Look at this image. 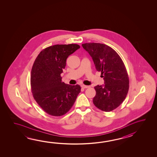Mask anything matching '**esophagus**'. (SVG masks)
I'll return each instance as SVG.
<instances>
[{"label":"esophagus","mask_w":157,"mask_h":157,"mask_svg":"<svg viewBox=\"0 0 157 157\" xmlns=\"http://www.w3.org/2000/svg\"><path fill=\"white\" fill-rule=\"evenodd\" d=\"M81 86L83 89H87V88H89L90 87V86H87V85H82Z\"/></svg>","instance_id":"1"}]
</instances>
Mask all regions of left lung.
Instances as JSON below:
<instances>
[{
  "instance_id": "8db88e82",
  "label": "left lung",
  "mask_w": 157,
  "mask_h": 157,
  "mask_svg": "<svg viewBox=\"0 0 157 157\" xmlns=\"http://www.w3.org/2000/svg\"><path fill=\"white\" fill-rule=\"evenodd\" d=\"M93 60L97 71L101 72L104 85L94 87L93 103L98 109L110 112L120 106L127 96L129 79L120 56L111 47L96 43L82 44Z\"/></svg>"
}]
</instances>
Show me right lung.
Wrapping results in <instances>:
<instances>
[{
	"label": "right lung",
	"mask_w": 157,
	"mask_h": 157,
	"mask_svg": "<svg viewBox=\"0 0 157 157\" xmlns=\"http://www.w3.org/2000/svg\"><path fill=\"white\" fill-rule=\"evenodd\" d=\"M75 44L54 45L40 52L31 73V87L33 98L46 113L61 116L73 106L81 91L78 85L62 81L60 74L69 56L80 48Z\"/></svg>",
	"instance_id": "1"
}]
</instances>
